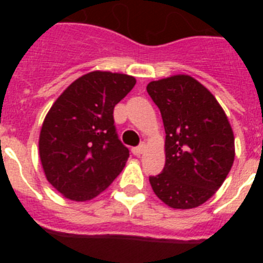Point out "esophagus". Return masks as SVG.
<instances>
[{
  "label": "esophagus",
  "mask_w": 263,
  "mask_h": 263,
  "mask_svg": "<svg viewBox=\"0 0 263 263\" xmlns=\"http://www.w3.org/2000/svg\"><path fill=\"white\" fill-rule=\"evenodd\" d=\"M145 148H146V145H145V143H142V145H139V146H137V147L132 148V153H133L136 157H139L141 154H143Z\"/></svg>",
  "instance_id": "esophagus-1"
}]
</instances>
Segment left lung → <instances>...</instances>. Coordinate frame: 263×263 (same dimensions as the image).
Instances as JSON below:
<instances>
[{"label": "left lung", "instance_id": "left-lung-1", "mask_svg": "<svg viewBox=\"0 0 263 263\" xmlns=\"http://www.w3.org/2000/svg\"><path fill=\"white\" fill-rule=\"evenodd\" d=\"M166 132L163 171L150 176L154 194L175 210L205 203L221 187L234 160V136L210 90L188 75L148 83Z\"/></svg>", "mask_w": 263, "mask_h": 263}]
</instances>
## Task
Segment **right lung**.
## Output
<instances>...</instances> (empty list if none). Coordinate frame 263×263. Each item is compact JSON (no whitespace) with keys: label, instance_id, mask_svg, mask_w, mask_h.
<instances>
[{"label":"right lung","instance_id":"add662e5","mask_svg":"<svg viewBox=\"0 0 263 263\" xmlns=\"http://www.w3.org/2000/svg\"><path fill=\"white\" fill-rule=\"evenodd\" d=\"M136 85L133 76L93 71L67 88L46 116L39 157L50 184L64 197L87 201L120 175L129 148L118 139L113 110Z\"/></svg>","mask_w":263,"mask_h":263}]
</instances>
